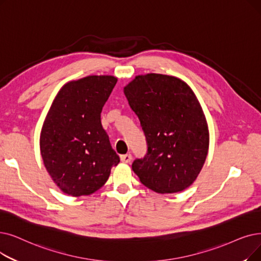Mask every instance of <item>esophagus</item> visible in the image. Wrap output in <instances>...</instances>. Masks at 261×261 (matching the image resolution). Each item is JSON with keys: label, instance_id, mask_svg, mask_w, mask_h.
Segmentation results:
<instances>
[{"label": "esophagus", "instance_id": "34e87169", "mask_svg": "<svg viewBox=\"0 0 261 261\" xmlns=\"http://www.w3.org/2000/svg\"><path fill=\"white\" fill-rule=\"evenodd\" d=\"M120 160H121V162H123V163H130L131 160H132V155H131L130 153L122 154V155H120Z\"/></svg>", "mask_w": 261, "mask_h": 261}]
</instances>
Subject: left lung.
<instances>
[{
	"instance_id": "left-lung-1",
	"label": "left lung",
	"mask_w": 261,
	"mask_h": 261,
	"mask_svg": "<svg viewBox=\"0 0 261 261\" xmlns=\"http://www.w3.org/2000/svg\"><path fill=\"white\" fill-rule=\"evenodd\" d=\"M146 137L147 153L132 163L148 189L177 193L194 182L209 148L207 120L191 87L166 74L137 75L123 88Z\"/></svg>"
}]
</instances>
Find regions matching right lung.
<instances>
[{
	"label": "right lung",
	"mask_w": 261,
	"mask_h": 261,
	"mask_svg": "<svg viewBox=\"0 0 261 261\" xmlns=\"http://www.w3.org/2000/svg\"><path fill=\"white\" fill-rule=\"evenodd\" d=\"M116 82L113 75H88L68 82L43 121V164L55 185L68 195L93 194L119 163L100 118Z\"/></svg>",
	"instance_id": "right-lung-1"
}]
</instances>
